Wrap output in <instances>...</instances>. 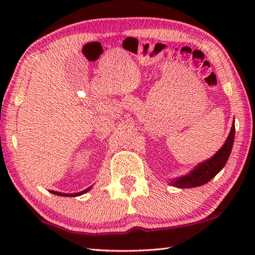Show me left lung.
Here are the masks:
<instances>
[{"instance_id": "obj_1", "label": "left lung", "mask_w": 255, "mask_h": 255, "mask_svg": "<svg viewBox=\"0 0 255 255\" xmlns=\"http://www.w3.org/2000/svg\"><path fill=\"white\" fill-rule=\"evenodd\" d=\"M234 137L235 126L234 122H233L231 132L230 135H228L226 141L214 156H211L210 158L206 159V161L199 163L198 165L195 166V169L190 171L189 173L185 175L178 176V178L170 180L169 184L176 188L188 189L200 187V185L209 182V181L215 178V175L219 173L223 167L225 166L227 159L231 155L233 144H234Z\"/></svg>"}]
</instances>
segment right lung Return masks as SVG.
I'll return each mask as SVG.
<instances>
[{
    "label": "right lung",
    "mask_w": 255,
    "mask_h": 255,
    "mask_svg": "<svg viewBox=\"0 0 255 255\" xmlns=\"http://www.w3.org/2000/svg\"><path fill=\"white\" fill-rule=\"evenodd\" d=\"M91 188H92V185H91V187H89L88 189L83 190V191H80V192H76V193H63V192L53 191V190H50V192H51V193H54V195H56V196H63V197H77V196L83 195V193H86V192L89 191V190H91Z\"/></svg>",
    "instance_id": "obj_1"
}]
</instances>
